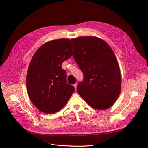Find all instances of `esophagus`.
Here are the masks:
<instances>
[{"label": "esophagus", "instance_id": "1", "mask_svg": "<svg viewBox=\"0 0 148 148\" xmlns=\"http://www.w3.org/2000/svg\"><path fill=\"white\" fill-rule=\"evenodd\" d=\"M77 83H75L74 84V88L76 89H77Z\"/></svg>", "mask_w": 148, "mask_h": 148}]
</instances>
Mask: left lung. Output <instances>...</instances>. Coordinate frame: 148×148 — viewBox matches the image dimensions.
Masks as SVG:
<instances>
[{"label":"left lung","mask_w":148,"mask_h":148,"mask_svg":"<svg viewBox=\"0 0 148 148\" xmlns=\"http://www.w3.org/2000/svg\"><path fill=\"white\" fill-rule=\"evenodd\" d=\"M73 56L83 73L77 92L90 107L104 110L112 106L119 97L121 75L115 54L102 39L80 36L71 40Z\"/></svg>","instance_id":"8db88e82"}]
</instances>
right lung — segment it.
<instances>
[{
	"label": "right lung",
	"mask_w": 148,
	"mask_h": 148,
	"mask_svg": "<svg viewBox=\"0 0 148 148\" xmlns=\"http://www.w3.org/2000/svg\"><path fill=\"white\" fill-rule=\"evenodd\" d=\"M69 39L49 41L39 48L31 59L26 75L28 95L33 104L45 113L59 111L68 103L75 89L67 83L62 62L72 56Z\"/></svg>",
	"instance_id": "obj_1"
}]
</instances>
